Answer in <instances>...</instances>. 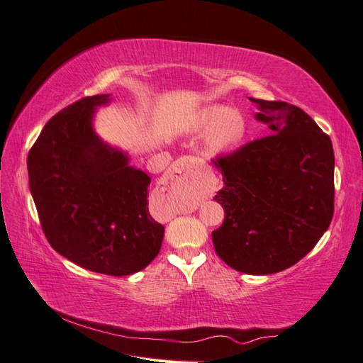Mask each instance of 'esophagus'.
Instances as JSON below:
<instances>
[{
	"instance_id": "esophagus-1",
	"label": "esophagus",
	"mask_w": 363,
	"mask_h": 363,
	"mask_svg": "<svg viewBox=\"0 0 363 363\" xmlns=\"http://www.w3.org/2000/svg\"><path fill=\"white\" fill-rule=\"evenodd\" d=\"M194 168L195 159L182 157L169 168V176L177 181H190L191 177H194Z\"/></svg>"
}]
</instances>
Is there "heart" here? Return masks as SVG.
Here are the masks:
<instances>
[{
  "label": "heart",
  "instance_id": "b5f03b06",
  "mask_svg": "<svg viewBox=\"0 0 363 363\" xmlns=\"http://www.w3.org/2000/svg\"><path fill=\"white\" fill-rule=\"evenodd\" d=\"M189 129L195 134L207 133V150L213 156H220L240 145L246 133V125L237 111L223 104H211L191 115Z\"/></svg>",
  "mask_w": 363,
  "mask_h": 363
}]
</instances>
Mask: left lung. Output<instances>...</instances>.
Instances as JSON below:
<instances>
[{
  "label": "left lung",
  "instance_id": "left-lung-1",
  "mask_svg": "<svg viewBox=\"0 0 363 363\" xmlns=\"http://www.w3.org/2000/svg\"><path fill=\"white\" fill-rule=\"evenodd\" d=\"M267 137L213 160L223 176L215 201L225 221L212 233L215 251L246 274L295 265L326 233L334 215L333 142L309 115L284 101L254 99Z\"/></svg>",
  "mask_w": 363,
  "mask_h": 363
}]
</instances>
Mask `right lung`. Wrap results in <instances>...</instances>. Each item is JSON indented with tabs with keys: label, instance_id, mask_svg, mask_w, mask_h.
<instances>
[{
	"label": "right lung",
	"instance_id": "right-lung-1",
	"mask_svg": "<svg viewBox=\"0 0 363 363\" xmlns=\"http://www.w3.org/2000/svg\"><path fill=\"white\" fill-rule=\"evenodd\" d=\"M111 95L82 98L54 115L28 154L29 190L46 240L90 272L128 276L148 267L164 226L148 211L151 177L95 133Z\"/></svg>",
	"mask_w": 363,
	"mask_h": 363
}]
</instances>
